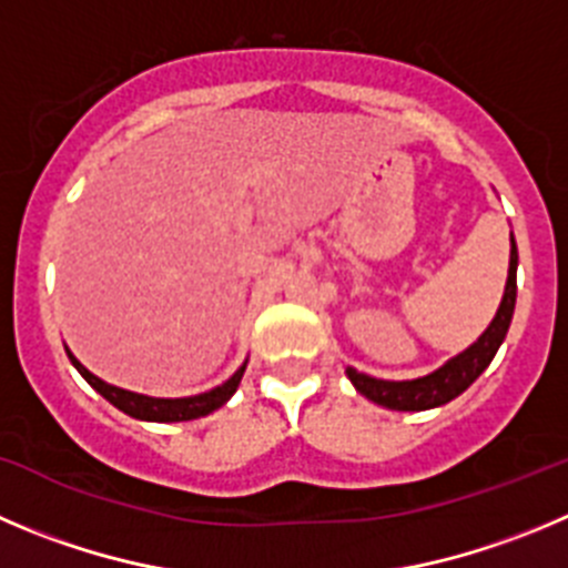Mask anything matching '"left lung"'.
Masks as SVG:
<instances>
[{
  "label": "left lung",
  "instance_id": "8db88e82",
  "mask_svg": "<svg viewBox=\"0 0 568 568\" xmlns=\"http://www.w3.org/2000/svg\"><path fill=\"white\" fill-rule=\"evenodd\" d=\"M516 268L518 248L516 241H513L505 296H501V305L499 311H496V316H493V322L468 349H463V353L454 356L452 362H445L443 367L434 369L432 375H423V378L415 381H381L373 378V375H364L358 373V369L347 367V378L353 381V386H356L364 397H369L373 404L397 412L434 409V406H443L448 404V400H454L457 395H463V392L485 373L487 364L496 356V349L505 342L507 331H510L513 311H516Z\"/></svg>",
  "mask_w": 568,
  "mask_h": 568
}]
</instances>
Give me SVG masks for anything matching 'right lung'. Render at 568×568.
<instances>
[{"label":"right lung","instance_id":"right-lung-1","mask_svg":"<svg viewBox=\"0 0 568 568\" xmlns=\"http://www.w3.org/2000/svg\"><path fill=\"white\" fill-rule=\"evenodd\" d=\"M69 362L75 364L78 373L89 381L92 389H98L100 395L109 400L111 406H116L120 412H125L129 417H136V420H151V423H182V420H195V417H204L210 412L221 409V406L235 395L237 384L243 378V364L230 381H224L221 386L210 392H201V395H190V397H151V395H140V392H129V389H120V386H111L105 381H100L98 375L89 373L81 362H78L72 353L67 349Z\"/></svg>","mask_w":568,"mask_h":568}]
</instances>
